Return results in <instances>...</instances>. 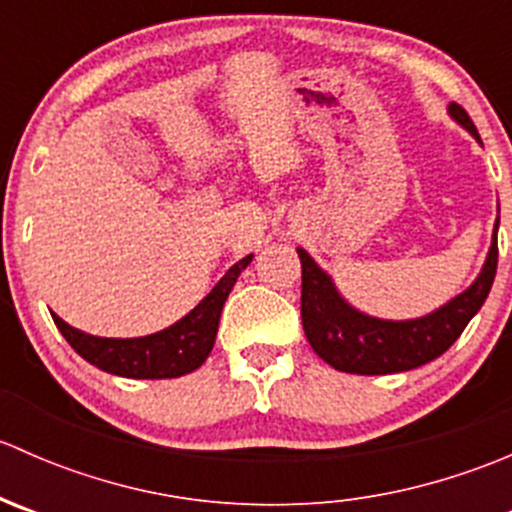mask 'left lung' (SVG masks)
I'll return each instance as SVG.
<instances>
[{
    "instance_id": "left-lung-1",
    "label": "left lung",
    "mask_w": 512,
    "mask_h": 512,
    "mask_svg": "<svg viewBox=\"0 0 512 512\" xmlns=\"http://www.w3.org/2000/svg\"><path fill=\"white\" fill-rule=\"evenodd\" d=\"M448 116L480 143L476 126L461 106L451 103ZM498 225L500 215L495 218L490 250L476 280L446 304L414 319H381L356 309L334 285L332 275L322 270L304 247H297L302 262V324L307 342L329 366L361 376L396 374L438 359L461 337L493 287L498 267Z\"/></svg>"
}]
</instances>
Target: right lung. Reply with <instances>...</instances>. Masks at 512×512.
<instances>
[{"label": "right lung", "instance_id": "1", "mask_svg": "<svg viewBox=\"0 0 512 512\" xmlns=\"http://www.w3.org/2000/svg\"><path fill=\"white\" fill-rule=\"evenodd\" d=\"M252 257L255 255L237 260L185 317L146 337H94L66 324L59 314L51 312V317L71 349L106 374L126 379H178L203 366L213 352L227 294L232 292L237 277L250 265Z\"/></svg>", "mask_w": 512, "mask_h": 512}]
</instances>
